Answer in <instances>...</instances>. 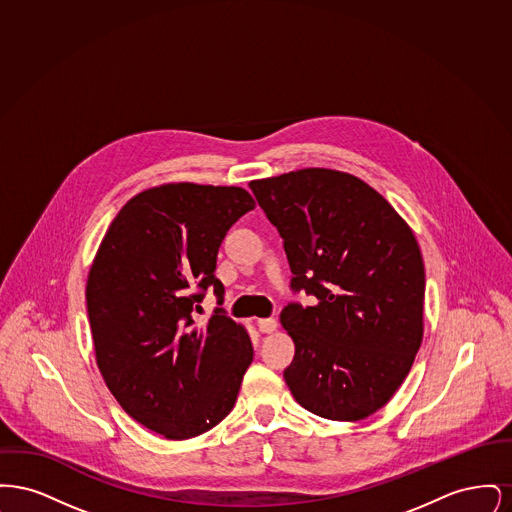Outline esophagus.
Instances as JSON below:
<instances>
[{"label": "esophagus", "mask_w": 512, "mask_h": 512, "mask_svg": "<svg viewBox=\"0 0 512 512\" xmlns=\"http://www.w3.org/2000/svg\"><path fill=\"white\" fill-rule=\"evenodd\" d=\"M257 328L263 332V334H270L278 328V322L274 318H259L257 320Z\"/></svg>", "instance_id": "34e87169"}]
</instances>
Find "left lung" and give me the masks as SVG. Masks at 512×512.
Listing matches in <instances>:
<instances>
[{
  "label": "left lung",
  "instance_id": "obj_1",
  "mask_svg": "<svg viewBox=\"0 0 512 512\" xmlns=\"http://www.w3.org/2000/svg\"><path fill=\"white\" fill-rule=\"evenodd\" d=\"M278 228L293 292L282 326L295 343L284 380L295 401L322 418L355 422L399 390L424 334V261L411 226L361 178L301 169L251 180Z\"/></svg>",
  "mask_w": 512,
  "mask_h": 512
}]
</instances>
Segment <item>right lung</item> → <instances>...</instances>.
Instances as JSON below:
<instances>
[{
    "label": "right lung",
    "instance_id": "right-lung-1",
    "mask_svg": "<svg viewBox=\"0 0 512 512\" xmlns=\"http://www.w3.org/2000/svg\"><path fill=\"white\" fill-rule=\"evenodd\" d=\"M255 209L238 186L163 184L134 195L107 228L86 282L96 363L122 409L167 439L195 438L232 411L253 345L213 286L230 226Z\"/></svg>",
    "mask_w": 512,
    "mask_h": 512
}]
</instances>
